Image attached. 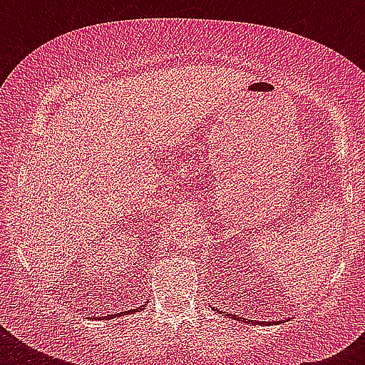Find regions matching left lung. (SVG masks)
Listing matches in <instances>:
<instances>
[{
    "label": "left lung",
    "instance_id": "obj_1",
    "mask_svg": "<svg viewBox=\"0 0 365 365\" xmlns=\"http://www.w3.org/2000/svg\"><path fill=\"white\" fill-rule=\"evenodd\" d=\"M217 312H220V311H217ZM229 317L233 318V320H242V322H252V324H257V322H255V320H248V318H239V317H237V314H229ZM261 324H263V322H261Z\"/></svg>",
    "mask_w": 365,
    "mask_h": 365
}]
</instances>
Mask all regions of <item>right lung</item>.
Returning <instances> with one entry per match:
<instances>
[{
	"instance_id": "add662e5",
	"label": "right lung",
	"mask_w": 365,
	"mask_h": 365,
	"mask_svg": "<svg viewBox=\"0 0 365 365\" xmlns=\"http://www.w3.org/2000/svg\"><path fill=\"white\" fill-rule=\"evenodd\" d=\"M138 311H142V309L138 307V309H132V311H128V312H138ZM123 314H125V312H117V317H123ZM117 317H115V318H117ZM100 318L104 320V317H100ZM106 318H111V317H106Z\"/></svg>"
}]
</instances>
